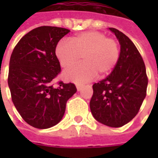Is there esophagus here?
Here are the masks:
<instances>
[{
	"label": "esophagus",
	"instance_id": "1",
	"mask_svg": "<svg viewBox=\"0 0 158 158\" xmlns=\"http://www.w3.org/2000/svg\"><path fill=\"white\" fill-rule=\"evenodd\" d=\"M76 87H77V89H78V90H81V89H82V87H83V85H76Z\"/></svg>",
	"mask_w": 158,
	"mask_h": 158
}]
</instances>
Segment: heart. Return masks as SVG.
<instances>
[{"label": "heart", "instance_id": "obj_1", "mask_svg": "<svg viewBox=\"0 0 158 158\" xmlns=\"http://www.w3.org/2000/svg\"><path fill=\"white\" fill-rule=\"evenodd\" d=\"M56 56L63 69L75 65L82 56L83 63L67 70L64 79L75 83L92 80L109 74L118 63L120 54L118 42L100 31H86L62 40L55 50Z\"/></svg>", "mask_w": 158, "mask_h": 158}]
</instances>
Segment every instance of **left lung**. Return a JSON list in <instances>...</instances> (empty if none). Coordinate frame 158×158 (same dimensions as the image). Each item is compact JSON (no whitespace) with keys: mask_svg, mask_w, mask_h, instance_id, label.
<instances>
[{"mask_svg":"<svg viewBox=\"0 0 158 158\" xmlns=\"http://www.w3.org/2000/svg\"><path fill=\"white\" fill-rule=\"evenodd\" d=\"M109 29L120 43V55L109 75L93 85L89 107L98 122L118 128L139 113L146 96L148 78L142 56L134 43L117 29Z\"/></svg>","mask_w":158,"mask_h":158,"instance_id":"1","label":"left lung"}]
</instances>
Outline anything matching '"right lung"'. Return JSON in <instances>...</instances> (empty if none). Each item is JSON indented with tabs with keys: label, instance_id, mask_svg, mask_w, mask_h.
<instances>
[{
	"label": "right lung",
	"instance_id": "obj_1",
	"mask_svg": "<svg viewBox=\"0 0 158 158\" xmlns=\"http://www.w3.org/2000/svg\"><path fill=\"white\" fill-rule=\"evenodd\" d=\"M69 29L41 26L29 31L12 51L8 72L12 101L23 119L37 129H48L64 115L66 103L76 93L74 84L53 81L61 73L55 53Z\"/></svg>",
	"mask_w": 158,
	"mask_h": 158
}]
</instances>
